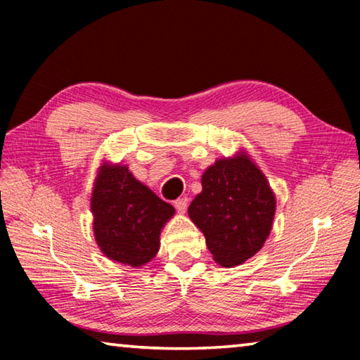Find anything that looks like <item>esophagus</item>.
<instances>
[{"label": "esophagus", "mask_w": 360, "mask_h": 360, "mask_svg": "<svg viewBox=\"0 0 360 360\" xmlns=\"http://www.w3.org/2000/svg\"><path fill=\"white\" fill-rule=\"evenodd\" d=\"M187 206H188V200L186 197L178 198L174 202V208L178 210V212H181V214H184V212L187 211Z\"/></svg>", "instance_id": "obj_1"}]
</instances>
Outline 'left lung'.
I'll list each match as a JSON object with an SVG mask.
<instances>
[{
	"label": "left lung",
	"instance_id": "8db88e82",
	"mask_svg": "<svg viewBox=\"0 0 360 360\" xmlns=\"http://www.w3.org/2000/svg\"><path fill=\"white\" fill-rule=\"evenodd\" d=\"M202 187L188 206V217L219 265L245 264L264 248L273 227L276 197L270 182L241 149L206 168Z\"/></svg>",
	"mask_w": 360,
	"mask_h": 360
}]
</instances>
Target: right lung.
<instances>
[{
  "label": "right lung",
  "instance_id": "obj_1",
  "mask_svg": "<svg viewBox=\"0 0 360 360\" xmlns=\"http://www.w3.org/2000/svg\"><path fill=\"white\" fill-rule=\"evenodd\" d=\"M100 251L119 264L139 268L160 249V231L174 208L138 181L127 165L101 163L90 198Z\"/></svg>",
  "mask_w": 360,
  "mask_h": 360
}]
</instances>
